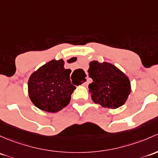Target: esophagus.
Returning a JSON list of instances; mask_svg holds the SVG:
<instances>
[{"label": "esophagus", "instance_id": "1", "mask_svg": "<svg viewBox=\"0 0 158 158\" xmlns=\"http://www.w3.org/2000/svg\"><path fill=\"white\" fill-rule=\"evenodd\" d=\"M88 79H88V77H86V78H85V81H84V83H83V84H82V85H84V86L87 85V84H88Z\"/></svg>", "mask_w": 158, "mask_h": 158}]
</instances>
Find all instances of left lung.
Returning a JSON list of instances; mask_svg holds the SVG:
<instances>
[{
	"label": "left lung",
	"mask_w": 158,
	"mask_h": 158,
	"mask_svg": "<svg viewBox=\"0 0 158 158\" xmlns=\"http://www.w3.org/2000/svg\"><path fill=\"white\" fill-rule=\"evenodd\" d=\"M89 85L92 101L106 108L116 109L125 104L131 92V85L125 73L110 63L93 60L89 64Z\"/></svg>",
	"instance_id": "left-lung-1"
}]
</instances>
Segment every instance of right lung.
<instances>
[{
	"instance_id": "1",
	"label": "right lung",
	"mask_w": 158,
	"mask_h": 158,
	"mask_svg": "<svg viewBox=\"0 0 158 158\" xmlns=\"http://www.w3.org/2000/svg\"><path fill=\"white\" fill-rule=\"evenodd\" d=\"M71 69L64 68L63 59L52 60L32 73L28 82L29 98L35 107L56 113L69 103L76 86L71 83Z\"/></svg>"
}]
</instances>
